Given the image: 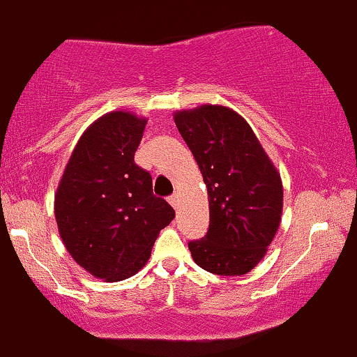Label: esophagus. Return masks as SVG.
Wrapping results in <instances>:
<instances>
[{"label":"esophagus","mask_w":357,"mask_h":357,"mask_svg":"<svg viewBox=\"0 0 357 357\" xmlns=\"http://www.w3.org/2000/svg\"><path fill=\"white\" fill-rule=\"evenodd\" d=\"M169 204H170L172 207H174V208H178V204H180V199H178V195H177V194L170 195V197H169Z\"/></svg>","instance_id":"esophagus-1"}]
</instances>
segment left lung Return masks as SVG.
Instances as JSON below:
<instances>
[{"instance_id": "left-lung-1", "label": "left lung", "mask_w": 357, "mask_h": 357, "mask_svg": "<svg viewBox=\"0 0 357 357\" xmlns=\"http://www.w3.org/2000/svg\"><path fill=\"white\" fill-rule=\"evenodd\" d=\"M207 187V236L188 242L197 266L244 275L267 254L282 217V180L250 125L222 105L174 113Z\"/></svg>"}]
</instances>
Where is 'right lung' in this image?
Segmentation results:
<instances>
[{"mask_svg": "<svg viewBox=\"0 0 357 357\" xmlns=\"http://www.w3.org/2000/svg\"><path fill=\"white\" fill-rule=\"evenodd\" d=\"M146 119L116 110L88 127L73 149L56 194L58 232L79 267L107 282L135 275L175 211L153 195L152 175L133 157Z\"/></svg>", "mask_w": 357, "mask_h": 357, "instance_id": "right-lung-1", "label": "right lung"}]
</instances>
